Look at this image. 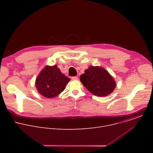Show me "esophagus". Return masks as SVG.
I'll return each mask as SVG.
<instances>
[{
    "mask_svg": "<svg viewBox=\"0 0 153 153\" xmlns=\"http://www.w3.org/2000/svg\"><path fill=\"white\" fill-rule=\"evenodd\" d=\"M71 79L72 80H77L78 79V77L77 76H74V77H71Z\"/></svg>",
    "mask_w": 153,
    "mask_h": 153,
    "instance_id": "1",
    "label": "esophagus"
}]
</instances>
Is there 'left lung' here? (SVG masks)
I'll list each match as a JSON object with an SVG mask.
<instances>
[{"mask_svg":"<svg viewBox=\"0 0 153 153\" xmlns=\"http://www.w3.org/2000/svg\"><path fill=\"white\" fill-rule=\"evenodd\" d=\"M84 86L93 94L105 97L114 90L116 83L113 76L105 69L99 66H91L80 76Z\"/></svg>","mask_w":153,"mask_h":153,"instance_id":"8db88e82","label":"left lung"}]
</instances>
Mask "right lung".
<instances>
[{
    "mask_svg": "<svg viewBox=\"0 0 153 153\" xmlns=\"http://www.w3.org/2000/svg\"><path fill=\"white\" fill-rule=\"evenodd\" d=\"M70 80V78L62 73L57 65H47L37 76L35 86L42 96L51 99L60 94Z\"/></svg>",
    "mask_w": 153,
    "mask_h": 153,
    "instance_id": "obj_1",
    "label": "right lung"
}]
</instances>
